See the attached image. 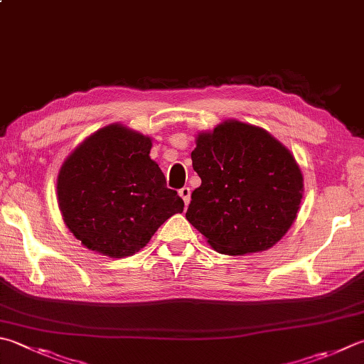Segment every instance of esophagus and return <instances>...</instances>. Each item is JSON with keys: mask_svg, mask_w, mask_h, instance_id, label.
<instances>
[{"mask_svg": "<svg viewBox=\"0 0 364 364\" xmlns=\"http://www.w3.org/2000/svg\"><path fill=\"white\" fill-rule=\"evenodd\" d=\"M179 195H181V198L183 200L185 205H188V203H190V196H191V191H190V188H188V187H183V188H181V190H179Z\"/></svg>", "mask_w": 364, "mask_h": 364, "instance_id": "esophagus-1", "label": "esophagus"}]
</instances>
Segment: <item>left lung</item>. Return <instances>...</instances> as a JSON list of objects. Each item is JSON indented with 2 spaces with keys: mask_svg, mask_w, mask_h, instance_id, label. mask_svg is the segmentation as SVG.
Masks as SVG:
<instances>
[{
  "mask_svg": "<svg viewBox=\"0 0 364 364\" xmlns=\"http://www.w3.org/2000/svg\"><path fill=\"white\" fill-rule=\"evenodd\" d=\"M191 161L201 185L185 217L217 252H263L290 230L303 200V174L266 129L226 120L196 136Z\"/></svg>",
  "mask_w": 364,
  "mask_h": 364,
  "instance_id": "1",
  "label": "left lung"
}]
</instances>
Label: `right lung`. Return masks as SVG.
<instances>
[{
    "instance_id": "1",
    "label": "right lung",
    "mask_w": 364,
    "mask_h": 364,
    "mask_svg": "<svg viewBox=\"0 0 364 364\" xmlns=\"http://www.w3.org/2000/svg\"><path fill=\"white\" fill-rule=\"evenodd\" d=\"M150 149L149 136L114 123L88 136L65 160L57 181L58 208L87 249L129 257L183 210Z\"/></svg>"
}]
</instances>
